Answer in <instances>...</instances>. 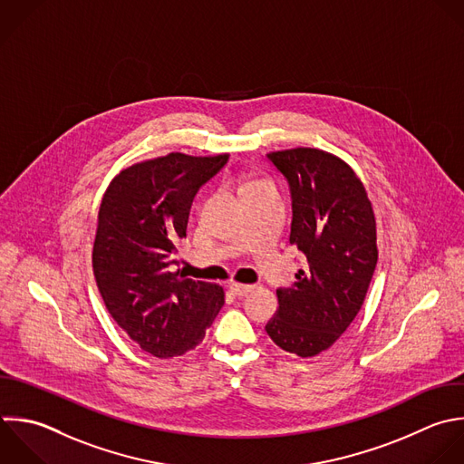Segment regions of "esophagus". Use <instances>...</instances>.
Returning a JSON list of instances; mask_svg holds the SVG:
<instances>
[{
	"label": "esophagus",
	"instance_id": "34e87169",
	"mask_svg": "<svg viewBox=\"0 0 464 464\" xmlns=\"http://www.w3.org/2000/svg\"><path fill=\"white\" fill-rule=\"evenodd\" d=\"M230 290L234 292V295L245 297L254 290V286L252 285H241V283H230Z\"/></svg>",
	"mask_w": 464,
	"mask_h": 464
}]
</instances>
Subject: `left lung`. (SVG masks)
<instances>
[{"label":"left lung","instance_id":"8db88e82","mask_svg":"<svg viewBox=\"0 0 464 464\" xmlns=\"http://www.w3.org/2000/svg\"><path fill=\"white\" fill-rule=\"evenodd\" d=\"M288 183L290 243L306 257L290 288H277L270 339L299 357L330 348L364 301L377 265L375 219L362 183L339 158L317 149L266 154Z\"/></svg>","mask_w":464,"mask_h":464}]
</instances>
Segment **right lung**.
<instances>
[{
  "label": "right lung",
  "mask_w": 464,
  "mask_h": 464,
  "mask_svg": "<svg viewBox=\"0 0 464 464\" xmlns=\"http://www.w3.org/2000/svg\"><path fill=\"white\" fill-rule=\"evenodd\" d=\"M228 161L172 152L121 170L109 185L92 252L109 314L156 357L196 348L225 303L219 285L187 279L178 265L192 201Z\"/></svg>",
  "instance_id": "1"
}]
</instances>
